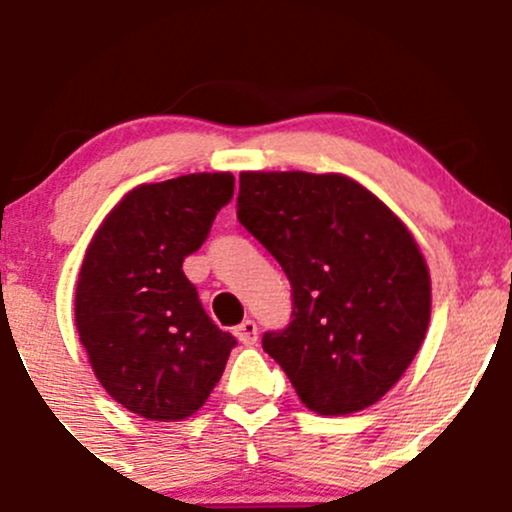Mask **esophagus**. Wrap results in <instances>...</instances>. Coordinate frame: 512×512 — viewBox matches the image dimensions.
<instances>
[{"label":"esophagus","mask_w":512,"mask_h":512,"mask_svg":"<svg viewBox=\"0 0 512 512\" xmlns=\"http://www.w3.org/2000/svg\"><path fill=\"white\" fill-rule=\"evenodd\" d=\"M233 334H236L240 344H245V346L257 344V325H255V320H243L236 327V330H233Z\"/></svg>","instance_id":"obj_1"}]
</instances>
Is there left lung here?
I'll return each instance as SVG.
<instances>
[{"label": "left lung", "mask_w": 512, "mask_h": 512, "mask_svg": "<svg viewBox=\"0 0 512 512\" xmlns=\"http://www.w3.org/2000/svg\"><path fill=\"white\" fill-rule=\"evenodd\" d=\"M238 221L291 281V322L262 349L325 416L354 414L402 378L424 342L431 276L402 221L337 173H240Z\"/></svg>", "instance_id": "1"}]
</instances>
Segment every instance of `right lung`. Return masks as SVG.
<instances>
[{"instance_id": "right-lung-1", "label": "right lung", "mask_w": 512, "mask_h": 512, "mask_svg": "<svg viewBox=\"0 0 512 512\" xmlns=\"http://www.w3.org/2000/svg\"><path fill=\"white\" fill-rule=\"evenodd\" d=\"M233 185L231 173H192L134 187L81 264L74 315L93 373L117 404L149 421L195 414L238 344L204 313L182 272Z\"/></svg>"}]
</instances>
